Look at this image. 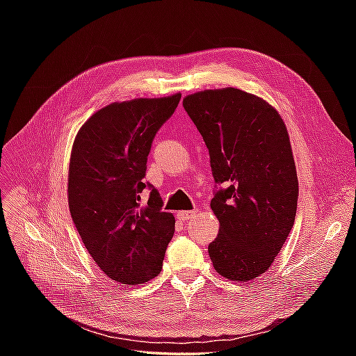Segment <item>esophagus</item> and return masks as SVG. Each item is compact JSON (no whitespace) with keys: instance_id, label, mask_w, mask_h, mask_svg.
I'll use <instances>...</instances> for the list:
<instances>
[{"instance_id":"obj_1","label":"esophagus","mask_w":356,"mask_h":356,"mask_svg":"<svg viewBox=\"0 0 356 356\" xmlns=\"http://www.w3.org/2000/svg\"><path fill=\"white\" fill-rule=\"evenodd\" d=\"M197 213H199L197 209H194V211H179L177 218H179V220H182V222H188V220H191V218L197 216Z\"/></svg>"}]
</instances>
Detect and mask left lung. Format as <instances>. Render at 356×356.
I'll return each mask as SVG.
<instances>
[{
	"label": "left lung",
	"mask_w": 356,
	"mask_h": 356,
	"mask_svg": "<svg viewBox=\"0 0 356 356\" xmlns=\"http://www.w3.org/2000/svg\"><path fill=\"white\" fill-rule=\"evenodd\" d=\"M184 107L202 134L217 184L211 200L218 236L208 252L232 282L264 274L295 222L298 177L289 133L263 97L226 87L185 96Z\"/></svg>",
	"instance_id": "1"
}]
</instances>
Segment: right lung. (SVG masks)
Segmentation results:
<instances>
[{"label":"right lung","instance_id":"1","mask_svg":"<svg viewBox=\"0 0 356 356\" xmlns=\"http://www.w3.org/2000/svg\"><path fill=\"white\" fill-rule=\"evenodd\" d=\"M182 95L136 97L97 110L79 128L69 165L70 214L108 278L142 284L161 274L176 218L151 191L140 205L151 142Z\"/></svg>","mask_w":356,"mask_h":356}]
</instances>
